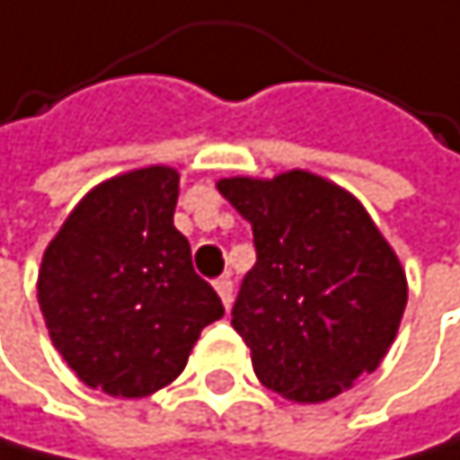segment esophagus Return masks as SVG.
Masks as SVG:
<instances>
[{
    "label": "esophagus",
    "mask_w": 460,
    "mask_h": 460,
    "mask_svg": "<svg viewBox=\"0 0 460 460\" xmlns=\"http://www.w3.org/2000/svg\"><path fill=\"white\" fill-rule=\"evenodd\" d=\"M216 292H218V297H222V304H225V309H230V304H233V278L230 275H222V278H216Z\"/></svg>",
    "instance_id": "34e87169"
}]
</instances>
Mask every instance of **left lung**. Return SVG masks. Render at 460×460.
Here are the masks:
<instances>
[{"label": "left lung", "instance_id": "1", "mask_svg": "<svg viewBox=\"0 0 460 460\" xmlns=\"http://www.w3.org/2000/svg\"><path fill=\"white\" fill-rule=\"evenodd\" d=\"M216 188L252 225L255 267L233 304V329L255 376L287 399L326 402L376 371L408 280L365 208L306 171Z\"/></svg>", "mask_w": 460, "mask_h": 460}]
</instances>
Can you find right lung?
<instances>
[{
    "mask_svg": "<svg viewBox=\"0 0 460 460\" xmlns=\"http://www.w3.org/2000/svg\"><path fill=\"white\" fill-rule=\"evenodd\" d=\"M180 173L151 165L98 185L69 213L39 272L58 354L89 388L137 399L182 374L199 332L225 314L173 227Z\"/></svg>",
    "mask_w": 460,
    "mask_h": 460,
    "instance_id": "obj_1",
    "label": "right lung"
}]
</instances>
